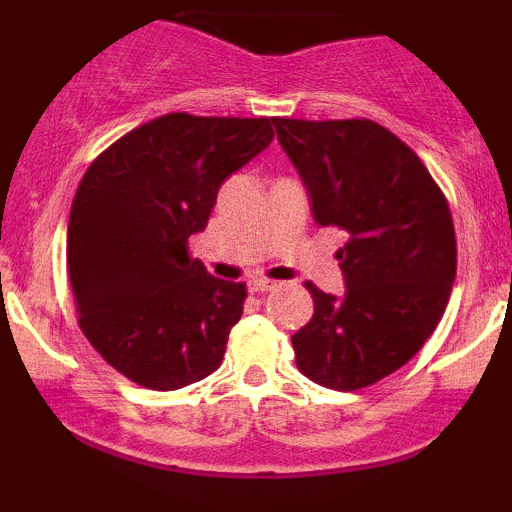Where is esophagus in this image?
Returning a JSON list of instances; mask_svg holds the SVG:
<instances>
[{"label":"esophagus","mask_w":512,"mask_h":512,"mask_svg":"<svg viewBox=\"0 0 512 512\" xmlns=\"http://www.w3.org/2000/svg\"><path fill=\"white\" fill-rule=\"evenodd\" d=\"M248 289L252 293H264V291H274L276 289V281L262 279V276H255V279L248 281Z\"/></svg>","instance_id":"1"}]
</instances>
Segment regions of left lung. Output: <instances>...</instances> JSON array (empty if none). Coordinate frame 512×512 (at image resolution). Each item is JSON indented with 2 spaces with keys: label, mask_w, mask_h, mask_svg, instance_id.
Wrapping results in <instances>:
<instances>
[{
  "label": "left lung",
  "mask_w": 512,
  "mask_h": 512,
  "mask_svg": "<svg viewBox=\"0 0 512 512\" xmlns=\"http://www.w3.org/2000/svg\"><path fill=\"white\" fill-rule=\"evenodd\" d=\"M276 139L320 226H339L346 291L308 281L315 313L291 337L301 373L332 390L368 387L426 344L457 269L450 207L421 158L370 120L274 117Z\"/></svg>",
  "instance_id": "8db88e82"
}]
</instances>
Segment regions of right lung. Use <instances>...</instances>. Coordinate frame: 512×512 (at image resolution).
Instances as JSON below:
<instances>
[{"label": "right lung", "instance_id": "add662e5", "mask_svg": "<svg viewBox=\"0 0 512 512\" xmlns=\"http://www.w3.org/2000/svg\"><path fill=\"white\" fill-rule=\"evenodd\" d=\"M272 125L170 113L86 170L69 214V281L81 330L125 378L168 392L221 366L248 291L211 276L187 240L207 228L221 182L267 149Z\"/></svg>", "mask_w": 512, "mask_h": 512}]
</instances>
